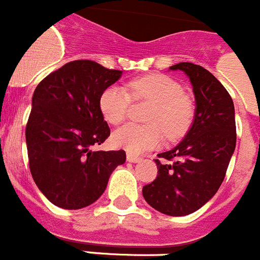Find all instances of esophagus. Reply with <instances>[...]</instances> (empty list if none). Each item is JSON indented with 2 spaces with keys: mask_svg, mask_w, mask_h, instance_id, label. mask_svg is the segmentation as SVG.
<instances>
[{
  "mask_svg": "<svg viewBox=\"0 0 260 260\" xmlns=\"http://www.w3.org/2000/svg\"><path fill=\"white\" fill-rule=\"evenodd\" d=\"M140 159H141V158L137 157V155H135V154H132V153H128L127 154L128 162H133V164H136V162H140Z\"/></svg>",
  "mask_w": 260,
  "mask_h": 260,
  "instance_id": "34e87169",
  "label": "esophagus"
}]
</instances>
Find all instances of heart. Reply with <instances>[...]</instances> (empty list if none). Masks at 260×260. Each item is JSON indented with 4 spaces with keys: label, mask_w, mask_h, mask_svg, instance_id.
Instances as JSON below:
<instances>
[{
    "label": "heart",
    "mask_w": 260,
    "mask_h": 260,
    "mask_svg": "<svg viewBox=\"0 0 260 260\" xmlns=\"http://www.w3.org/2000/svg\"><path fill=\"white\" fill-rule=\"evenodd\" d=\"M128 91L120 86H110L99 98V108L107 123L117 125L127 117L131 96L136 101L153 103L146 116L149 125L127 124L115 131L112 144L128 153L139 154L162 143L164 133L168 139L183 136L193 116L192 103L183 94L180 83L165 74L140 77L128 83Z\"/></svg>",
    "instance_id": "obj_1"
}]
</instances>
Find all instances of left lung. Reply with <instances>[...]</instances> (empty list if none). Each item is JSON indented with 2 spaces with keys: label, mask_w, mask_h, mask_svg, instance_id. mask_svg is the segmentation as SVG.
<instances>
[{
  "label": "left lung",
  "mask_w": 260,
  "mask_h": 260,
  "mask_svg": "<svg viewBox=\"0 0 260 260\" xmlns=\"http://www.w3.org/2000/svg\"><path fill=\"white\" fill-rule=\"evenodd\" d=\"M170 71L189 78L195 115L183 140L158 154L164 161L154 159L158 175L144 186L143 195L155 211L187 216L208 203L224 180L236 149V112L229 92L211 72L192 62H179Z\"/></svg>",
  "instance_id": "obj_1"
}]
</instances>
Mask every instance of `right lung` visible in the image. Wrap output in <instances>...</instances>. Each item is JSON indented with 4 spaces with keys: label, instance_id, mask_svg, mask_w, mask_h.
<instances>
[{
    "label": "right lung",
    "instance_id": "obj_1",
    "mask_svg": "<svg viewBox=\"0 0 260 260\" xmlns=\"http://www.w3.org/2000/svg\"><path fill=\"white\" fill-rule=\"evenodd\" d=\"M123 72L90 60L65 64L36 86L26 127L30 171L52 204L81 209L96 202L124 150H91L110 136L99 98Z\"/></svg>",
    "mask_w": 260,
    "mask_h": 260
}]
</instances>
